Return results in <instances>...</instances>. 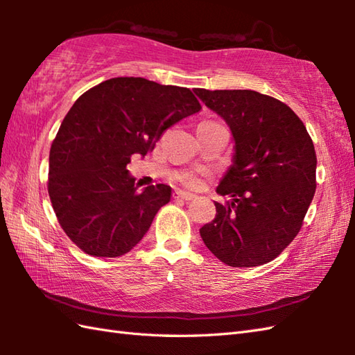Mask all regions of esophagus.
I'll use <instances>...</instances> for the list:
<instances>
[{
  "mask_svg": "<svg viewBox=\"0 0 355 355\" xmlns=\"http://www.w3.org/2000/svg\"><path fill=\"white\" fill-rule=\"evenodd\" d=\"M173 197L178 198V200H183V201H191L195 198V195L191 192H184V191H177L173 193Z\"/></svg>",
  "mask_w": 355,
  "mask_h": 355,
  "instance_id": "34e87169",
  "label": "esophagus"
}]
</instances>
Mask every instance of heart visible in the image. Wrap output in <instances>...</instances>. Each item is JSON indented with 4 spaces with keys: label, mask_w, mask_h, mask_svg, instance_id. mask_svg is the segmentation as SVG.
Listing matches in <instances>:
<instances>
[{
    "label": "heart",
    "mask_w": 355,
    "mask_h": 355,
    "mask_svg": "<svg viewBox=\"0 0 355 355\" xmlns=\"http://www.w3.org/2000/svg\"><path fill=\"white\" fill-rule=\"evenodd\" d=\"M178 180L182 183H186V184H189V186H193L195 183H197V178H195L193 173H184V175L180 177Z\"/></svg>",
    "instance_id": "obj_1"
}]
</instances>
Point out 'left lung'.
Returning <instances> with one entry per match:
<instances>
[{
	"label": "left lung",
	"mask_w": 355,
	"mask_h": 355,
	"mask_svg": "<svg viewBox=\"0 0 355 355\" xmlns=\"http://www.w3.org/2000/svg\"><path fill=\"white\" fill-rule=\"evenodd\" d=\"M232 131L235 154L216 192L212 223L200 229L206 247L230 267L273 261L296 238L315 192L310 134L281 101L252 89H195Z\"/></svg>",
	"instance_id": "8db88e82"
}]
</instances>
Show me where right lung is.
I'll return each instance as SVG.
<instances>
[{
	"label": "right lung",
	"mask_w": 355,
	"mask_h": 355,
	"mask_svg": "<svg viewBox=\"0 0 355 355\" xmlns=\"http://www.w3.org/2000/svg\"><path fill=\"white\" fill-rule=\"evenodd\" d=\"M201 110L189 88L143 78H112L89 88L64 117L49 158V195L74 244L97 258H117L146 235L171 186L139 191L126 169L164 130Z\"/></svg>",
	"instance_id": "1"
}]
</instances>
